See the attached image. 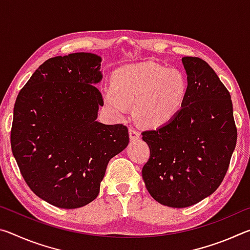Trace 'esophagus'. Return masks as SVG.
I'll use <instances>...</instances> for the list:
<instances>
[{"label":"esophagus","instance_id":"1","mask_svg":"<svg viewBox=\"0 0 250 250\" xmlns=\"http://www.w3.org/2000/svg\"><path fill=\"white\" fill-rule=\"evenodd\" d=\"M129 135H130V140L131 141H135V140H138L139 138H140V133H139L137 130H134L132 128L129 129Z\"/></svg>","mask_w":250,"mask_h":250}]
</instances>
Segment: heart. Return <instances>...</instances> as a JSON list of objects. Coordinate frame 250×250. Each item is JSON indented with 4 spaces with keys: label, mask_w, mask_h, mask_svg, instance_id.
<instances>
[{
    "label": "heart",
    "mask_w": 250,
    "mask_h": 250,
    "mask_svg": "<svg viewBox=\"0 0 250 250\" xmlns=\"http://www.w3.org/2000/svg\"><path fill=\"white\" fill-rule=\"evenodd\" d=\"M113 87L104 88V104L122 117L133 104V118L146 128H160L174 119L185 104L188 83L176 68L152 62L122 67L113 76Z\"/></svg>",
    "instance_id": "heart-1"
}]
</instances>
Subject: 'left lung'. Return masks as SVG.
Wrapping results in <instances>:
<instances>
[{"mask_svg": "<svg viewBox=\"0 0 250 250\" xmlns=\"http://www.w3.org/2000/svg\"><path fill=\"white\" fill-rule=\"evenodd\" d=\"M188 90L170 124L142 132L150 158L142 168L147 192L160 204L192 206L216 191L237 141L232 103L205 61L183 57Z\"/></svg>", "mask_w": 250, "mask_h": 250, "instance_id": "left-lung-1", "label": "left lung"}]
</instances>
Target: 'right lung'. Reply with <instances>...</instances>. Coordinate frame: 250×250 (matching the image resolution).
Wrapping results in <instances>:
<instances>
[{
	"label": "right lung",
	"instance_id": "add662e5",
	"mask_svg": "<svg viewBox=\"0 0 250 250\" xmlns=\"http://www.w3.org/2000/svg\"><path fill=\"white\" fill-rule=\"evenodd\" d=\"M101 57L91 53L43 62L19 92L12 152L26 184L59 208H78L98 196L105 168L129 143L124 125L96 119L103 96Z\"/></svg>",
	"mask_w": 250,
	"mask_h": 250
}]
</instances>
